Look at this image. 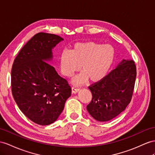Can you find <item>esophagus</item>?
Masks as SVG:
<instances>
[{
  "label": "esophagus",
  "mask_w": 155,
  "mask_h": 155,
  "mask_svg": "<svg viewBox=\"0 0 155 155\" xmlns=\"http://www.w3.org/2000/svg\"><path fill=\"white\" fill-rule=\"evenodd\" d=\"M79 91V88H77V87H73L72 89H71V92L72 94H76Z\"/></svg>",
  "instance_id": "34e87169"
}]
</instances>
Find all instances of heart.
I'll list each match as a JSON object with an SVG mask.
<instances>
[{"label": "heart", "mask_w": 155, "mask_h": 155, "mask_svg": "<svg viewBox=\"0 0 155 155\" xmlns=\"http://www.w3.org/2000/svg\"><path fill=\"white\" fill-rule=\"evenodd\" d=\"M115 55L114 48L109 45L93 41L77 42L70 51L63 50L59 57L61 73L66 77H72L80 69L82 74L74 78V84L97 82L104 78L111 67Z\"/></svg>", "instance_id": "1"}]
</instances>
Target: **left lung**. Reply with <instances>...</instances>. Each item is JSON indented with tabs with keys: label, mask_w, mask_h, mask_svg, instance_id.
Segmentation results:
<instances>
[{
	"label": "left lung",
	"mask_w": 155,
	"mask_h": 155,
	"mask_svg": "<svg viewBox=\"0 0 155 155\" xmlns=\"http://www.w3.org/2000/svg\"><path fill=\"white\" fill-rule=\"evenodd\" d=\"M136 73L135 62L122 59L102 80L90 86L92 100L86 108L90 115L106 122L124 111L132 100Z\"/></svg>",
	"instance_id": "obj_1"
}]
</instances>
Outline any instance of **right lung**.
Here are the masks:
<instances>
[{"mask_svg":"<svg viewBox=\"0 0 155 155\" xmlns=\"http://www.w3.org/2000/svg\"><path fill=\"white\" fill-rule=\"evenodd\" d=\"M63 38L38 33L26 43L14 59L11 86L18 107L31 121L42 126L57 120L71 88L51 65L52 50Z\"/></svg>","mask_w":155,"mask_h":155,"instance_id":"right-lung-1","label":"right lung"}]
</instances>
